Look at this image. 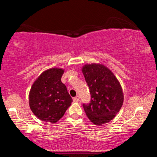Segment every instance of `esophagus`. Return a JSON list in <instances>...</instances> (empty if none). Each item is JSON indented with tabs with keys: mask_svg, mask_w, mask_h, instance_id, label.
Here are the masks:
<instances>
[{
	"mask_svg": "<svg viewBox=\"0 0 157 157\" xmlns=\"http://www.w3.org/2000/svg\"><path fill=\"white\" fill-rule=\"evenodd\" d=\"M79 100V97L78 96H78H76V97L73 98V101H74V102H78Z\"/></svg>",
	"mask_w": 157,
	"mask_h": 157,
	"instance_id": "esophagus-1",
	"label": "esophagus"
}]
</instances>
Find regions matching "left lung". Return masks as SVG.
Instances as JSON below:
<instances>
[{
  "instance_id": "obj_1",
  "label": "left lung",
  "mask_w": 157,
  "mask_h": 157,
  "mask_svg": "<svg viewBox=\"0 0 157 157\" xmlns=\"http://www.w3.org/2000/svg\"><path fill=\"white\" fill-rule=\"evenodd\" d=\"M82 71L91 95L90 103L83 104L85 113L96 125L109 123L123 104L124 95L120 82L110 69L102 63H87Z\"/></svg>"
}]
</instances>
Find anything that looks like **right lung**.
I'll return each mask as SVG.
<instances>
[{"label": "right lung", "mask_w": 157, "mask_h": 157, "mask_svg": "<svg viewBox=\"0 0 157 157\" xmlns=\"http://www.w3.org/2000/svg\"><path fill=\"white\" fill-rule=\"evenodd\" d=\"M64 69L52 68L44 71L32 86L29 105L42 121L55 123L62 118L73 100L61 80Z\"/></svg>", "instance_id": "1"}]
</instances>
